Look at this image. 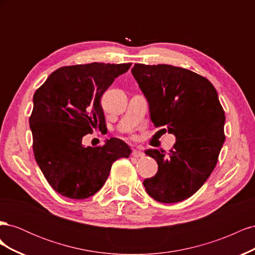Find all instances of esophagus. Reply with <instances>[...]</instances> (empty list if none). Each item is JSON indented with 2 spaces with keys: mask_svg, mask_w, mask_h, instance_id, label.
I'll return each instance as SVG.
<instances>
[{
  "mask_svg": "<svg viewBox=\"0 0 255 255\" xmlns=\"http://www.w3.org/2000/svg\"><path fill=\"white\" fill-rule=\"evenodd\" d=\"M132 154H133L134 157H142L144 155L143 152L140 151V150H133Z\"/></svg>",
  "mask_w": 255,
  "mask_h": 255,
  "instance_id": "obj_1",
  "label": "esophagus"
}]
</instances>
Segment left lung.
<instances>
[{"label":"left lung","mask_w":255,"mask_h":255,"mask_svg":"<svg viewBox=\"0 0 255 255\" xmlns=\"http://www.w3.org/2000/svg\"><path fill=\"white\" fill-rule=\"evenodd\" d=\"M132 74L149 103L154 126L176 138L168 153L145 151L158 170L143 186L158 202H181L208 179L225 142L226 116L218 94L207 79L181 67L135 64Z\"/></svg>","instance_id":"obj_1"}]
</instances>
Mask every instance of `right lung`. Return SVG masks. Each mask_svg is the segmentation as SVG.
<instances>
[{
  "label": "right lung",
  "mask_w": 255,
  "mask_h": 255,
  "mask_svg": "<svg viewBox=\"0 0 255 255\" xmlns=\"http://www.w3.org/2000/svg\"><path fill=\"white\" fill-rule=\"evenodd\" d=\"M132 64L67 66L52 72L33 97L29 117L33 150L40 170L61 196L82 200L102 188L112 165L128 157L120 139L85 146L83 137L105 126L101 97Z\"/></svg>",
  "instance_id": "obj_1"
}]
</instances>
